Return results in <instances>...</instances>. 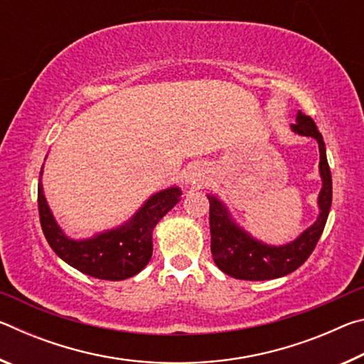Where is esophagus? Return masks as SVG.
<instances>
[{"label":"esophagus","mask_w":364,"mask_h":364,"mask_svg":"<svg viewBox=\"0 0 364 364\" xmlns=\"http://www.w3.org/2000/svg\"><path fill=\"white\" fill-rule=\"evenodd\" d=\"M186 180H188V183H191V184H194V186H200V183H202V176H200V171L197 170V168H194V170H191L189 171V175L186 176Z\"/></svg>","instance_id":"esophagus-1"}]
</instances>
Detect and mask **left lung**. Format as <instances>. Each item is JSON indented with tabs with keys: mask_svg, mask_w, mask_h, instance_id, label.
Segmentation results:
<instances>
[{
	"mask_svg": "<svg viewBox=\"0 0 364 364\" xmlns=\"http://www.w3.org/2000/svg\"><path fill=\"white\" fill-rule=\"evenodd\" d=\"M292 130L301 136H311L318 141L319 175L323 180L321 193L318 197L319 217L294 242L276 247L249 236L234 223L226 207L217 197L208 196L213 262L223 273L236 279L267 281L292 273L311 255L323 234L332 202V178L326 159L324 141L311 117L305 115L301 110L297 114V122L292 123Z\"/></svg>",
	"mask_w": 364,
	"mask_h": 364,
	"instance_id": "8db88e82",
	"label": "left lung"
}]
</instances>
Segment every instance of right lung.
Wrapping results in <instances>:
<instances>
[{"mask_svg": "<svg viewBox=\"0 0 364 364\" xmlns=\"http://www.w3.org/2000/svg\"><path fill=\"white\" fill-rule=\"evenodd\" d=\"M180 196V188L160 191L147 199L130 221L117 230L101 232L83 241H73L65 236L54 220L40 183V223L48 244L70 267L97 279L122 281L138 274L149 263L152 257L154 226L178 204Z\"/></svg>", "mask_w": 364, "mask_h": 364, "instance_id": "add662e5", "label": "right lung"}]
</instances>
